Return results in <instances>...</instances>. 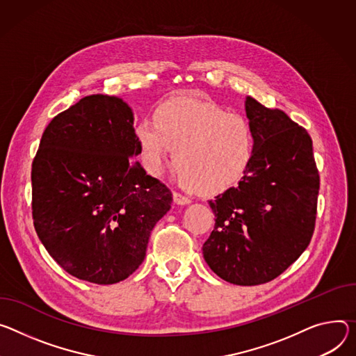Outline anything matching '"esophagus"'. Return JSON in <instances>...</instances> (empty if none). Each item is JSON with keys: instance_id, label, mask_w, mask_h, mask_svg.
I'll return each instance as SVG.
<instances>
[{"instance_id": "obj_1", "label": "esophagus", "mask_w": 356, "mask_h": 356, "mask_svg": "<svg viewBox=\"0 0 356 356\" xmlns=\"http://www.w3.org/2000/svg\"><path fill=\"white\" fill-rule=\"evenodd\" d=\"M173 200L176 204H180V206H184V204H190L191 200L186 196H183L181 193H177V191H173Z\"/></svg>"}]
</instances>
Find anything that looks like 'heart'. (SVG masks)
I'll list each match as a JSON object with an SVG mask.
<instances>
[{
	"mask_svg": "<svg viewBox=\"0 0 356 356\" xmlns=\"http://www.w3.org/2000/svg\"><path fill=\"white\" fill-rule=\"evenodd\" d=\"M135 136L149 175L159 176L175 150L180 181L209 196L244 176L255 147L245 119L191 96L161 104L154 120L145 118L138 122Z\"/></svg>",
	"mask_w": 356,
	"mask_h": 356,
	"instance_id": "b5f03b06",
	"label": "heart"
}]
</instances>
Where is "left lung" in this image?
<instances>
[{"mask_svg": "<svg viewBox=\"0 0 356 356\" xmlns=\"http://www.w3.org/2000/svg\"><path fill=\"white\" fill-rule=\"evenodd\" d=\"M245 115L254 154L238 186L209 202L216 224L203 257L224 281L258 285L284 273L308 247L319 175L302 126L251 96L245 98Z\"/></svg>", "mask_w": 356, "mask_h": 356, "instance_id": "obj_1", "label": "left lung"}]
</instances>
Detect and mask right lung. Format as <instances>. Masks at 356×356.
<instances>
[{"label": "right lung", "instance_id": "add662e5", "mask_svg": "<svg viewBox=\"0 0 356 356\" xmlns=\"http://www.w3.org/2000/svg\"><path fill=\"white\" fill-rule=\"evenodd\" d=\"M139 153L134 112L116 96H85L47 126L32 161V218L68 274L108 285L143 263L173 199L134 159Z\"/></svg>", "mask_w": 356, "mask_h": 356}]
</instances>
